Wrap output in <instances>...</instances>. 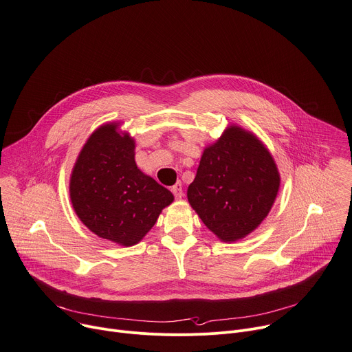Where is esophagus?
Instances as JSON below:
<instances>
[{"label":"esophagus","instance_id":"esophagus-1","mask_svg":"<svg viewBox=\"0 0 352 352\" xmlns=\"http://www.w3.org/2000/svg\"><path fill=\"white\" fill-rule=\"evenodd\" d=\"M172 192L175 194L176 199H182L183 197V184L180 182H177L175 186H172Z\"/></svg>","mask_w":352,"mask_h":352}]
</instances>
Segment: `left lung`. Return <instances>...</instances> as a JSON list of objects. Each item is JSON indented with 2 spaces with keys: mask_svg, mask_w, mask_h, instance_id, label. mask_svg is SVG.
I'll use <instances>...</instances> for the list:
<instances>
[{
  "mask_svg": "<svg viewBox=\"0 0 352 352\" xmlns=\"http://www.w3.org/2000/svg\"><path fill=\"white\" fill-rule=\"evenodd\" d=\"M280 184L277 164L263 141L230 124L204 148L187 200L221 242L233 243L267 218Z\"/></svg>",
  "mask_w": 352,
  "mask_h": 352,
  "instance_id": "1",
  "label": "left lung"
}]
</instances>
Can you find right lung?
I'll list each match as a JSON object with an SVG mask.
<instances>
[{"label":"right lung","instance_id":"obj_1","mask_svg":"<svg viewBox=\"0 0 352 352\" xmlns=\"http://www.w3.org/2000/svg\"><path fill=\"white\" fill-rule=\"evenodd\" d=\"M135 141L120 122L98 127L84 144L69 177L76 217L95 235L120 246H134L155 225L173 194L141 172Z\"/></svg>","mask_w":352,"mask_h":352}]
</instances>
